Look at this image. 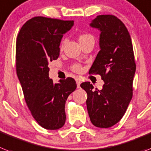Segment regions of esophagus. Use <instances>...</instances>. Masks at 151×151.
Wrapping results in <instances>:
<instances>
[{"instance_id": "esophagus-1", "label": "esophagus", "mask_w": 151, "mask_h": 151, "mask_svg": "<svg viewBox=\"0 0 151 151\" xmlns=\"http://www.w3.org/2000/svg\"><path fill=\"white\" fill-rule=\"evenodd\" d=\"M76 84H77V88H79L81 84V80L79 79V78H76Z\"/></svg>"}]
</instances>
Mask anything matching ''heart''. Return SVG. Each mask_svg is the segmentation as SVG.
Returning <instances> with one entry per match:
<instances>
[{"mask_svg":"<svg viewBox=\"0 0 151 151\" xmlns=\"http://www.w3.org/2000/svg\"><path fill=\"white\" fill-rule=\"evenodd\" d=\"M91 38H93V35H91L90 34H82V35H80L79 37H78V41H79L80 43H83V42H86L87 40L91 39ZM65 44V40H64V41L62 42V45H61V48H63V46H64ZM72 68H73V70L74 71V72H76V73H80V72H82V70H83V67H82V65L79 64H74L73 65V67H72Z\"/></svg>","mask_w":151,"mask_h":151,"instance_id":"obj_1","label":"heart"}]
</instances>
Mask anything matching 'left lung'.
I'll use <instances>...</instances> for the list:
<instances>
[{
	"instance_id": "1",
	"label": "left lung",
	"mask_w": 151,
	"mask_h": 151,
	"mask_svg": "<svg viewBox=\"0 0 151 151\" xmlns=\"http://www.w3.org/2000/svg\"><path fill=\"white\" fill-rule=\"evenodd\" d=\"M101 32L100 51L89 74H99L104 81L101 90L89 82L80 86L87 93L86 106L93 125L99 128L113 127L122 119L133 96L136 71L130 35L124 24L112 14L98 15L90 24Z\"/></svg>"
}]
</instances>
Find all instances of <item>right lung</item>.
<instances>
[{"label":"right lung","mask_w":151,"mask_h":151,"mask_svg":"<svg viewBox=\"0 0 151 151\" xmlns=\"http://www.w3.org/2000/svg\"><path fill=\"white\" fill-rule=\"evenodd\" d=\"M73 24V21L38 16L26 22L17 35V77L32 116L45 129L64 126L65 102L76 89L74 78L68 77L54 84L48 77V64L58 58L62 38Z\"/></svg>","instance_id":"add662e5"}]
</instances>
